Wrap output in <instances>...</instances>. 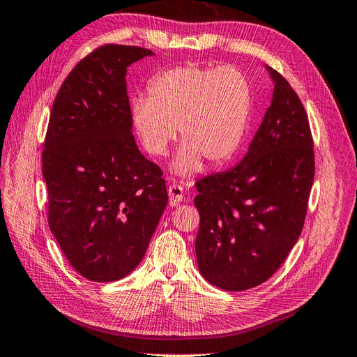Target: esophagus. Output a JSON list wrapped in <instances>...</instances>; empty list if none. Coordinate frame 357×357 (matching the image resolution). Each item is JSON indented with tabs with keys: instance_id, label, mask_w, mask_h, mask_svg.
<instances>
[{
	"instance_id": "obj_1",
	"label": "esophagus",
	"mask_w": 357,
	"mask_h": 357,
	"mask_svg": "<svg viewBox=\"0 0 357 357\" xmlns=\"http://www.w3.org/2000/svg\"><path fill=\"white\" fill-rule=\"evenodd\" d=\"M168 195H169V204L177 206L180 204L181 200H183V188L177 183H172L168 189Z\"/></svg>"
}]
</instances>
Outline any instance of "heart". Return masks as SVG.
Listing matches in <instances>:
<instances>
[{"instance_id": "heart-1", "label": "heart", "mask_w": 357, "mask_h": 357, "mask_svg": "<svg viewBox=\"0 0 357 357\" xmlns=\"http://www.w3.org/2000/svg\"><path fill=\"white\" fill-rule=\"evenodd\" d=\"M252 108V86L231 66L188 64L165 70L148 84V99L132 104V123L145 151L163 157L176 139L183 146L174 160L178 176L226 165L238 151Z\"/></svg>"}]
</instances>
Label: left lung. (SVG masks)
Returning <instances> with one entry per match:
<instances>
[{
    "label": "left lung",
    "mask_w": 357,
    "mask_h": 357,
    "mask_svg": "<svg viewBox=\"0 0 357 357\" xmlns=\"http://www.w3.org/2000/svg\"><path fill=\"white\" fill-rule=\"evenodd\" d=\"M266 70L273 94L248 154L195 185L199 271L229 291L257 287L278 271L303 231L314 177L304 105L278 71Z\"/></svg>",
    "instance_id": "1"
}]
</instances>
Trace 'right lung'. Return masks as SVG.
<instances>
[{"instance_id":"obj_1","label":"right lung","mask_w":357,"mask_h":357,"mask_svg":"<svg viewBox=\"0 0 357 357\" xmlns=\"http://www.w3.org/2000/svg\"><path fill=\"white\" fill-rule=\"evenodd\" d=\"M153 54L102 45L77 62L53 102L43 151L49 226L90 281L130 275L168 203L162 169L134 140L125 81L126 68Z\"/></svg>"}]
</instances>
